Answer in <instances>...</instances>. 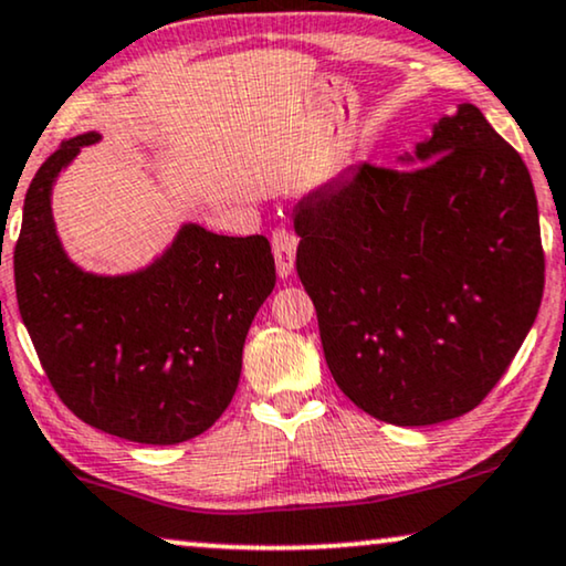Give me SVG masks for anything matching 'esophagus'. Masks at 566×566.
Masks as SVG:
<instances>
[{"instance_id": "1", "label": "esophagus", "mask_w": 566, "mask_h": 566, "mask_svg": "<svg viewBox=\"0 0 566 566\" xmlns=\"http://www.w3.org/2000/svg\"><path fill=\"white\" fill-rule=\"evenodd\" d=\"M272 251L280 276H290L294 269V253H297V235L286 228H276L272 233Z\"/></svg>"}]
</instances>
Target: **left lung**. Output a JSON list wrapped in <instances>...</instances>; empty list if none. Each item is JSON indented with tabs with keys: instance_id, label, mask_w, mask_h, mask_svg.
Masks as SVG:
<instances>
[{
	"instance_id": "8db88e82",
	"label": "left lung",
	"mask_w": 566,
	"mask_h": 566,
	"mask_svg": "<svg viewBox=\"0 0 566 566\" xmlns=\"http://www.w3.org/2000/svg\"><path fill=\"white\" fill-rule=\"evenodd\" d=\"M400 166L361 164L302 197L297 274L340 392L385 423L433 426L490 395L536 321L538 205L474 105Z\"/></svg>"
}]
</instances>
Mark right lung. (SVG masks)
<instances>
[{
    "label": "right lung",
    "instance_id": "obj_1",
    "mask_svg": "<svg viewBox=\"0 0 566 566\" xmlns=\"http://www.w3.org/2000/svg\"><path fill=\"white\" fill-rule=\"evenodd\" d=\"M97 140L94 130L63 140L30 181L14 245L22 323L55 395L84 423L135 443L189 441L233 400L245 333L276 282L272 245L187 222L140 272L78 269L55 235L51 189Z\"/></svg>",
    "mask_w": 566,
    "mask_h": 566
}]
</instances>
